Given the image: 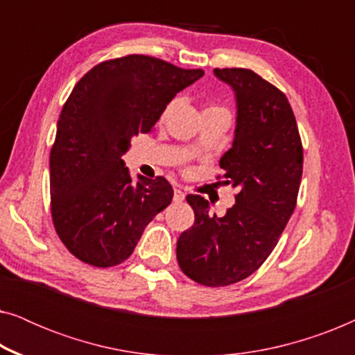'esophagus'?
Segmentation results:
<instances>
[{
    "instance_id": "esophagus-1",
    "label": "esophagus",
    "mask_w": 355,
    "mask_h": 355,
    "mask_svg": "<svg viewBox=\"0 0 355 355\" xmlns=\"http://www.w3.org/2000/svg\"><path fill=\"white\" fill-rule=\"evenodd\" d=\"M186 193H184L181 189H174V202H182Z\"/></svg>"
}]
</instances>
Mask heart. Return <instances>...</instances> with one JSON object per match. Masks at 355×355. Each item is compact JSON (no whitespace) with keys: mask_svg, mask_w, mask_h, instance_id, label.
Returning <instances> with one entry per match:
<instances>
[{"mask_svg":"<svg viewBox=\"0 0 355 355\" xmlns=\"http://www.w3.org/2000/svg\"><path fill=\"white\" fill-rule=\"evenodd\" d=\"M207 110H223V111H227V110H225V108H221V106H208ZM205 110V111H207Z\"/></svg>","mask_w":355,"mask_h":355,"instance_id":"obj_1","label":"heart"}]
</instances>
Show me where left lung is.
Segmentation results:
<instances>
[{"instance_id": "left-lung-1", "label": "left lung", "mask_w": 355, "mask_h": 355, "mask_svg": "<svg viewBox=\"0 0 355 355\" xmlns=\"http://www.w3.org/2000/svg\"><path fill=\"white\" fill-rule=\"evenodd\" d=\"M215 76L236 94L234 142L220 159L225 184L237 189L236 203L216 216L205 198L187 196L196 221L176 249L184 275L210 288L245 279L268 259L295 208L304 163L283 92L242 67L215 69Z\"/></svg>"}]
</instances>
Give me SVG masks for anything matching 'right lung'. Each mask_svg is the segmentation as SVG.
<instances>
[{"label": "right lung", "mask_w": 355, "mask_h": 355, "mask_svg": "<svg viewBox=\"0 0 355 355\" xmlns=\"http://www.w3.org/2000/svg\"><path fill=\"white\" fill-rule=\"evenodd\" d=\"M202 76V69L128 55L92 67L72 89L50 153V193L58 236L80 261L98 268L123 263L145 226L171 203L166 179L134 182L121 157Z\"/></svg>", "instance_id": "1"}]
</instances>
